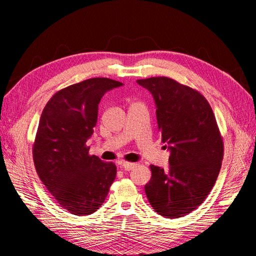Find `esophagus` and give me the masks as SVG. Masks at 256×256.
<instances>
[{
  "label": "esophagus",
  "instance_id": "esophagus-1",
  "mask_svg": "<svg viewBox=\"0 0 256 256\" xmlns=\"http://www.w3.org/2000/svg\"><path fill=\"white\" fill-rule=\"evenodd\" d=\"M136 166V162H122V168L124 170H133L134 167Z\"/></svg>",
  "mask_w": 256,
  "mask_h": 256
}]
</instances>
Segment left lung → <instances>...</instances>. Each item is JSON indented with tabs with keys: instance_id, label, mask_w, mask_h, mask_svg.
I'll list each match as a JSON object with an SVG mask.
<instances>
[{
	"instance_id": "8db88e82",
	"label": "left lung",
	"mask_w": 256,
	"mask_h": 256,
	"mask_svg": "<svg viewBox=\"0 0 256 256\" xmlns=\"http://www.w3.org/2000/svg\"><path fill=\"white\" fill-rule=\"evenodd\" d=\"M136 82L152 94L162 140L170 150L168 170L150 166L146 198L159 214L180 218L196 210L214 188L224 158L222 133L198 90L167 76Z\"/></svg>"
}]
</instances>
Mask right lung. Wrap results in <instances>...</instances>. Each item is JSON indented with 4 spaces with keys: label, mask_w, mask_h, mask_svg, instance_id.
Segmentation results:
<instances>
[{
    "label": "right lung",
    "mask_w": 256,
    "mask_h": 256,
    "mask_svg": "<svg viewBox=\"0 0 256 256\" xmlns=\"http://www.w3.org/2000/svg\"><path fill=\"white\" fill-rule=\"evenodd\" d=\"M122 84L108 78L71 84L42 112L32 146L34 168L56 202L72 214L97 211L116 177L115 164L90 156L86 140L97 124L102 97Z\"/></svg>",
    "instance_id": "right-lung-1"
}]
</instances>
